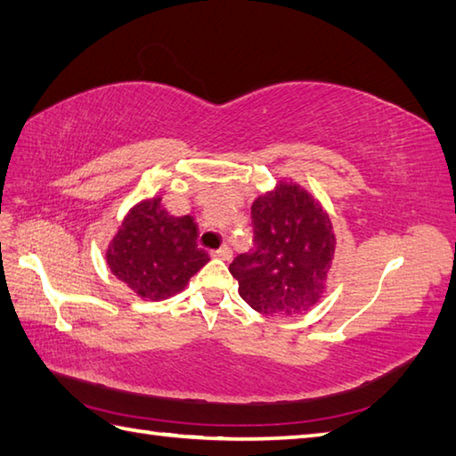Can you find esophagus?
<instances>
[{
  "instance_id": "34e87169",
  "label": "esophagus",
  "mask_w": 456,
  "mask_h": 456,
  "mask_svg": "<svg viewBox=\"0 0 456 456\" xmlns=\"http://www.w3.org/2000/svg\"><path fill=\"white\" fill-rule=\"evenodd\" d=\"M213 258H221V260H231V248L227 245H223L217 250H211Z\"/></svg>"
}]
</instances>
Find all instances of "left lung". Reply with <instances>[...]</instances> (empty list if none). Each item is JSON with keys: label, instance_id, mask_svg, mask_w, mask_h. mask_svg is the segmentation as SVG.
Segmentation results:
<instances>
[{"label": "left lung", "instance_id": "1", "mask_svg": "<svg viewBox=\"0 0 456 456\" xmlns=\"http://www.w3.org/2000/svg\"><path fill=\"white\" fill-rule=\"evenodd\" d=\"M250 253L229 266L239 294L265 315L307 312L325 292L335 255L331 219L296 182H280L255 200Z\"/></svg>", "mask_w": 456, "mask_h": 456}]
</instances>
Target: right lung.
Segmentation results:
<instances>
[{
  "label": "right lung",
  "mask_w": 456,
  "mask_h": 456,
  "mask_svg": "<svg viewBox=\"0 0 456 456\" xmlns=\"http://www.w3.org/2000/svg\"><path fill=\"white\" fill-rule=\"evenodd\" d=\"M193 217H174L152 198L134 206L108 248V265L141 297L167 299L208 263Z\"/></svg>",
  "instance_id": "right-lung-1"
}]
</instances>
